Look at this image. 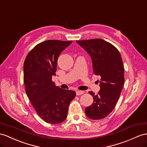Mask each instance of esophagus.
Listing matches in <instances>:
<instances>
[{
    "mask_svg": "<svg viewBox=\"0 0 147 147\" xmlns=\"http://www.w3.org/2000/svg\"><path fill=\"white\" fill-rule=\"evenodd\" d=\"M84 94V91H77L76 92L77 95H83Z\"/></svg>",
    "mask_w": 147,
    "mask_h": 147,
    "instance_id": "esophagus-1",
    "label": "esophagus"
}]
</instances>
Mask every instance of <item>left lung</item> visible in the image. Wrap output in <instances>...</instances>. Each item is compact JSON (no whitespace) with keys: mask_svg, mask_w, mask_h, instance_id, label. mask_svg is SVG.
Here are the masks:
<instances>
[{"mask_svg":"<svg viewBox=\"0 0 147 147\" xmlns=\"http://www.w3.org/2000/svg\"><path fill=\"white\" fill-rule=\"evenodd\" d=\"M91 57L94 74L100 76V90L94 97L92 105L85 108L89 119H104L112 112L119 98L124 84V67L120 53L110 43L100 38L77 40Z\"/></svg>","mask_w":147,"mask_h":147,"instance_id":"left-lung-1","label":"left lung"}]
</instances>
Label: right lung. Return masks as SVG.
<instances>
[{
	"mask_svg": "<svg viewBox=\"0 0 147 147\" xmlns=\"http://www.w3.org/2000/svg\"><path fill=\"white\" fill-rule=\"evenodd\" d=\"M72 41L49 40L37 44L24 63V83L32 106L45 122L56 124L66 119L68 108L76 93L57 87L52 82L57 60Z\"/></svg>",
	"mask_w": 147,
	"mask_h": 147,
	"instance_id": "right-lung-1",
	"label": "right lung"
}]
</instances>
